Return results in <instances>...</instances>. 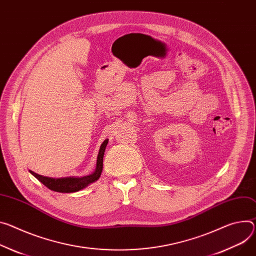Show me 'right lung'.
<instances>
[{"label":"right lung","instance_id":"add662e5","mask_svg":"<svg viewBox=\"0 0 256 256\" xmlns=\"http://www.w3.org/2000/svg\"><path fill=\"white\" fill-rule=\"evenodd\" d=\"M108 144V140H105L103 144L101 145L99 155L97 158V168L95 172L82 176V178H74V176H69V178H48V176H40L32 170L30 172L36 176L42 184H44L46 187L49 188L52 191L59 192V193H74L78 192L84 188H86L88 184L96 182L102 172L103 170V157H104V152L105 148Z\"/></svg>","mask_w":256,"mask_h":256}]
</instances>
